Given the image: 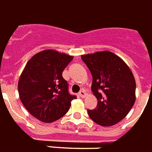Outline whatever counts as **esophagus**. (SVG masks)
Returning <instances> with one entry per match:
<instances>
[{"mask_svg": "<svg viewBox=\"0 0 152 152\" xmlns=\"http://www.w3.org/2000/svg\"><path fill=\"white\" fill-rule=\"evenodd\" d=\"M79 95L81 97H85V96H86V93H85V90H81V91H80V93H79Z\"/></svg>", "mask_w": 152, "mask_h": 152, "instance_id": "obj_1", "label": "esophagus"}]
</instances>
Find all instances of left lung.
Returning a JSON list of instances; mask_svg holds the SVG:
<instances>
[{
  "label": "left lung",
  "mask_w": 152,
  "mask_h": 152,
  "mask_svg": "<svg viewBox=\"0 0 152 152\" xmlns=\"http://www.w3.org/2000/svg\"><path fill=\"white\" fill-rule=\"evenodd\" d=\"M93 76L92 92L97 99L94 110H88L90 118L103 126L122 121L135 102V80L130 67L110 51L81 56Z\"/></svg>",
  "instance_id": "left-lung-1"
}]
</instances>
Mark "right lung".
<instances>
[{"mask_svg":"<svg viewBox=\"0 0 152 152\" xmlns=\"http://www.w3.org/2000/svg\"><path fill=\"white\" fill-rule=\"evenodd\" d=\"M73 56L54 50L40 51L27 62L18 80L21 102L39 121L52 122L65 115L76 96L68 92L62 73Z\"/></svg>","mask_w":152,"mask_h":152,"instance_id":"right-lung-1","label":"right lung"}]
</instances>
